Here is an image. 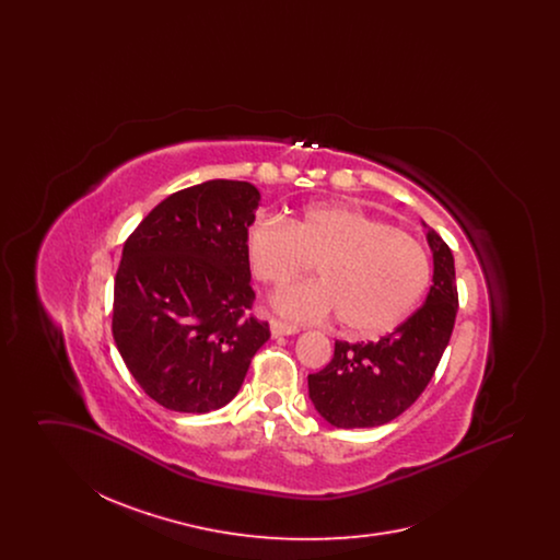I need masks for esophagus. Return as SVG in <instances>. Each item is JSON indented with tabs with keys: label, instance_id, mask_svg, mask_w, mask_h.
<instances>
[{
	"label": "esophagus",
	"instance_id": "34e87169",
	"mask_svg": "<svg viewBox=\"0 0 560 560\" xmlns=\"http://www.w3.org/2000/svg\"><path fill=\"white\" fill-rule=\"evenodd\" d=\"M298 331H300V329H298L295 325L283 323V320H270V334H272V338H279V336H292V334H298Z\"/></svg>",
	"mask_w": 560,
	"mask_h": 560
}]
</instances>
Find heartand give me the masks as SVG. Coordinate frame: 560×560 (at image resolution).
<instances>
[{
	"instance_id": "heart-1",
	"label": "heart",
	"mask_w": 560,
	"mask_h": 560,
	"mask_svg": "<svg viewBox=\"0 0 560 560\" xmlns=\"http://www.w3.org/2000/svg\"><path fill=\"white\" fill-rule=\"evenodd\" d=\"M254 275L267 285H283L315 262L319 281L277 293L272 306L298 320L338 315L354 338H377L405 319L430 281L424 247L345 203H317L288 224L260 218L245 233Z\"/></svg>"
}]
</instances>
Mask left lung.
<instances>
[{
  "label": "left lung",
  "mask_w": 560,
  "mask_h": 560,
  "mask_svg": "<svg viewBox=\"0 0 560 560\" xmlns=\"http://www.w3.org/2000/svg\"><path fill=\"white\" fill-rule=\"evenodd\" d=\"M432 285L427 302L377 342H336L325 370L308 375V399L336 428L388 424L422 395L452 338L457 288L452 249L432 229Z\"/></svg>",
  "instance_id": "obj_1"
}]
</instances>
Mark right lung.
Wrapping results in <instances>:
<instances>
[{
    "mask_svg": "<svg viewBox=\"0 0 560 560\" xmlns=\"http://www.w3.org/2000/svg\"><path fill=\"white\" fill-rule=\"evenodd\" d=\"M260 190L210 180L163 199L126 241L113 338L140 388L172 411L208 413L240 393L270 338L252 313L245 233Z\"/></svg>",
    "mask_w": 560,
    "mask_h": 560,
    "instance_id": "obj_1",
    "label": "right lung"
}]
</instances>
